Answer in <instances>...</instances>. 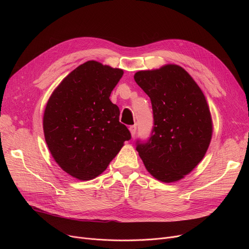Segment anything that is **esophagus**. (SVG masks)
<instances>
[{"instance_id": "obj_1", "label": "esophagus", "mask_w": 249, "mask_h": 249, "mask_svg": "<svg viewBox=\"0 0 249 249\" xmlns=\"http://www.w3.org/2000/svg\"><path fill=\"white\" fill-rule=\"evenodd\" d=\"M129 130H130V132H131L132 137H134L136 134V125H131L129 127Z\"/></svg>"}]
</instances>
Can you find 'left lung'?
I'll use <instances>...</instances> for the list:
<instances>
[{"label": "left lung", "instance_id": "obj_1", "mask_svg": "<svg viewBox=\"0 0 249 249\" xmlns=\"http://www.w3.org/2000/svg\"><path fill=\"white\" fill-rule=\"evenodd\" d=\"M136 84L150 98L153 127L136 150L147 171L172 182L188 175L203 160L212 137V120L203 91L176 64L135 73Z\"/></svg>", "mask_w": 249, "mask_h": 249}]
</instances>
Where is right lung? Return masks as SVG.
I'll use <instances>...</instances> for the list:
<instances>
[{"label":"right lung","mask_w":249,"mask_h":249,"mask_svg":"<svg viewBox=\"0 0 249 249\" xmlns=\"http://www.w3.org/2000/svg\"><path fill=\"white\" fill-rule=\"evenodd\" d=\"M123 75L120 69L89 60L72 71L49 98L43 117L47 146L73 178H95L131 139L109 97Z\"/></svg>","instance_id":"add662e5"}]
</instances>
